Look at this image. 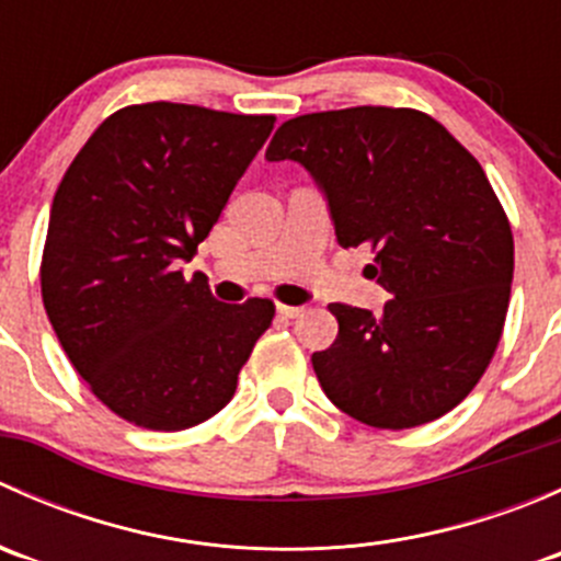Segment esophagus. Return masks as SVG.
<instances>
[{
	"instance_id": "1",
	"label": "esophagus",
	"mask_w": 561,
	"mask_h": 561,
	"mask_svg": "<svg viewBox=\"0 0 561 561\" xmlns=\"http://www.w3.org/2000/svg\"><path fill=\"white\" fill-rule=\"evenodd\" d=\"M276 312L282 317H287V320H293V317H298L304 312V307H287V304H276Z\"/></svg>"
}]
</instances>
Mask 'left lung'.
Instances as JSON below:
<instances>
[{"mask_svg": "<svg viewBox=\"0 0 561 561\" xmlns=\"http://www.w3.org/2000/svg\"><path fill=\"white\" fill-rule=\"evenodd\" d=\"M265 160L304 165L336 241L371 247L380 314L331 304L339 336L312 355L328 399L375 428L450 412L483 377L505 325L513 233L480 162L432 116L358 105L282 124Z\"/></svg>", "mask_w": 561, "mask_h": 561, "instance_id": "obj_1", "label": "left lung"}]
</instances>
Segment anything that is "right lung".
<instances>
[{
    "label": "right lung",
    "instance_id": "obj_1",
    "mask_svg": "<svg viewBox=\"0 0 561 561\" xmlns=\"http://www.w3.org/2000/svg\"><path fill=\"white\" fill-rule=\"evenodd\" d=\"M271 129L274 116L129 105L94 129L56 190L45 312L78 375L135 426L181 432L217 415L274 320L268 298L222 304L181 271Z\"/></svg>",
    "mask_w": 561,
    "mask_h": 561
}]
</instances>
